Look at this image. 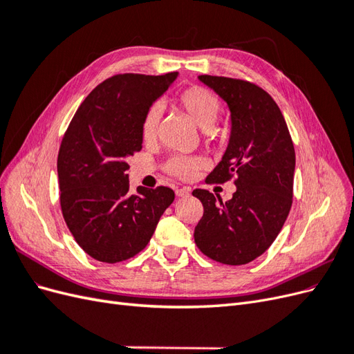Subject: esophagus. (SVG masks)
Returning <instances> with one entry per match:
<instances>
[{
	"instance_id": "1",
	"label": "esophagus",
	"mask_w": 354,
	"mask_h": 354,
	"mask_svg": "<svg viewBox=\"0 0 354 354\" xmlns=\"http://www.w3.org/2000/svg\"><path fill=\"white\" fill-rule=\"evenodd\" d=\"M190 195V189L189 187H181V189H176V196L178 198H183Z\"/></svg>"
}]
</instances>
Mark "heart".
<instances>
[{
	"mask_svg": "<svg viewBox=\"0 0 354 354\" xmlns=\"http://www.w3.org/2000/svg\"><path fill=\"white\" fill-rule=\"evenodd\" d=\"M176 104L202 130H209L216 124L221 111V103L217 95L198 85L180 91L176 97ZM159 118L160 113L156 106L146 112L142 124V137L145 142H152L156 137ZM202 167L203 159L199 156H174L168 160L165 168L169 174L189 180L195 177Z\"/></svg>",
	"mask_w": 354,
	"mask_h": 354,
	"instance_id": "heart-1",
	"label": "heart"
}]
</instances>
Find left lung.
Wrapping results in <instances>:
<instances>
[{"mask_svg": "<svg viewBox=\"0 0 354 354\" xmlns=\"http://www.w3.org/2000/svg\"><path fill=\"white\" fill-rule=\"evenodd\" d=\"M198 80L227 103L232 124L226 152L207 181L236 176V192L223 202L208 190H194L203 205L195 242L209 259L241 266L269 248L291 209L294 145L281 109L263 88L226 77Z\"/></svg>", "mask_w": 354, "mask_h": 354, "instance_id": "8db88e82", "label": "left lung"}]
</instances>
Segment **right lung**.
<instances>
[{
  "instance_id": "obj_1",
  "label": "right lung",
  "mask_w": 354,
  "mask_h": 354,
  "mask_svg": "<svg viewBox=\"0 0 354 354\" xmlns=\"http://www.w3.org/2000/svg\"><path fill=\"white\" fill-rule=\"evenodd\" d=\"M177 77L115 75L87 95L63 137L57 158L63 218L95 260L118 263L140 252L174 201L164 186H138L131 195L127 159L142 149L146 112Z\"/></svg>"
}]
</instances>
